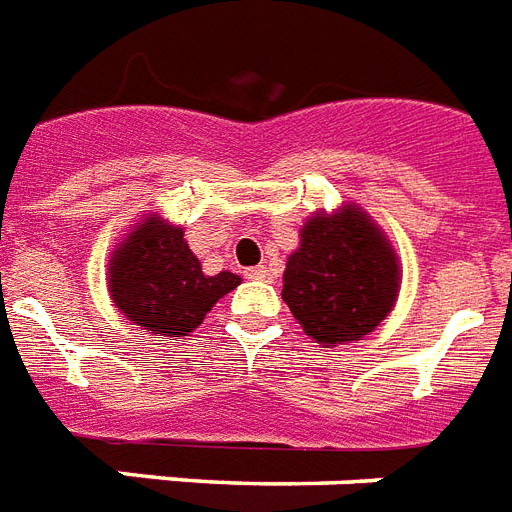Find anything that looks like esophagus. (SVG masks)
<instances>
[{"label":"esophagus","mask_w":512,"mask_h":512,"mask_svg":"<svg viewBox=\"0 0 512 512\" xmlns=\"http://www.w3.org/2000/svg\"><path fill=\"white\" fill-rule=\"evenodd\" d=\"M245 277H251V280H269V269L261 264V267H251L245 272Z\"/></svg>","instance_id":"1"}]
</instances>
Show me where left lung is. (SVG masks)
<instances>
[{
	"instance_id": "1",
	"label": "left lung",
	"mask_w": 512,
	"mask_h": 512,
	"mask_svg": "<svg viewBox=\"0 0 512 512\" xmlns=\"http://www.w3.org/2000/svg\"><path fill=\"white\" fill-rule=\"evenodd\" d=\"M399 275L394 248L362 208L320 211L288 256L282 301L322 346L362 341L394 309Z\"/></svg>"
}]
</instances>
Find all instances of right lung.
Returning <instances> with one entry per match:
<instances>
[{"instance_id":"obj_1","label":"right lung","mask_w":512,"mask_h":512,"mask_svg":"<svg viewBox=\"0 0 512 512\" xmlns=\"http://www.w3.org/2000/svg\"><path fill=\"white\" fill-rule=\"evenodd\" d=\"M237 285L240 277L232 272L203 275L185 230L163 222L158 214L142 219L110 256L113 304L142 330L169 338L192 333L211 306Z\"/></svg>"}]
</instances>
